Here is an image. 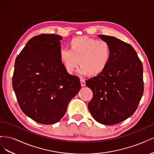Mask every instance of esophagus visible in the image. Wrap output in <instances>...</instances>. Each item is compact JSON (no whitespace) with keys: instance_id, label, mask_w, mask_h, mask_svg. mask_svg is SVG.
Returning <instances> with one entry per match:
<instances>
[{"instance_id":"34e87169","label":"esophagus","mask_w":154,"mask_h":154,"mask_svg":"<svg viewBox=\"0 0 154 154\" xmlns=\"http://www.w3.org/2000/svg\"><path fill=\"white\" fill-rule=\"evenodd\" d=\"M80 83H81L82 87L85 86V82L84 80H82V79H81V80H80Z\"/></svg>"}]
</instances>
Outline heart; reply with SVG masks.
I'll use <instances>...</instances> for the list:
<instances>
[{"instance_id":"obj_1","label":"heart","mask_w":154,"mask_h":154,"mask_svg":"<svg viewBox=\"0 0 154 154\" xmlns=\"http://www.w3.org/2000/svg\"><path fill=\"white\" fill-rule=\"evenodd\" d=\"M68 48L60 50L59 58L69 74L74 72L79 63V73L81 75L97 76L105 71L110 63L111 48L105 40L76 36L69 42Z\"/></svg>"}]
</instances>
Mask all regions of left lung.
Returning <instances> with one entry per match:
<instances>
[{"instance_id":"8db88e82","label":"left lung","mask_w":154,"mask_h":154,"mask_svg":"<svg viewBox=\"0 0 154 154\" xmlns=\"http://www.w3.org/2000/svg\"><path fill=\"white\" fill-rule=\"evenodd\" d=\"M98 36L110 45L111 59L103 73L85 81L93 92L88 109L96 122L112 125L137 109L144 91L143 64L131 45L114 36Z\"/></svg>"}]
</instances>
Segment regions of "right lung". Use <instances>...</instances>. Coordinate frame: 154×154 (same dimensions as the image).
Listing matches in <instances>:
<instances>
[{
	"label": "right lung",
	"mask_w": 154,
	"mask_h": 154,
	"mask_svg": "<svg viewBox=\"0 0 154 154\" xmlns=\"http://www.w3.org/2000/svg\"><path fill=\"white\" fill-rule=\"evenodd\" d=\"M61 36L32 37L17 56L12 85L23 112L35 122L57 123L81 88L78 76L68 74L59 58Z\"/></svg>",
	"instance_id": "1"
}]
</instances>
